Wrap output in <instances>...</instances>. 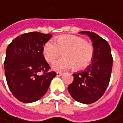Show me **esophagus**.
<instances>
[{"instance_id": "1", "label": "esophagus", "mask_w": 123, "mask_h": 123, "mask_svg": "<svg viewBox=\"0 0 123 123\" xmlns=\"http://www.w3.org/2000/svg\"><path fill=\"white\" fill-rule=\"evenodd\" d=\"M62 74H63V73H62V72H57V73H56L57 76H61Z\"/></svg>"}]
</instances>
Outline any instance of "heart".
Masks as SVG:
<instances>
[{
    "label": "heart",
    "mask_w": 123,
    "mask_h": 123,
    "mask_svg": "<svg viewBox=\"0 0 123 123\" xmlns=\"http://www.w3.org/2000/svg\"><path fill=\"white\" fill-rule=\"evenodd\" d=\"M62 53L63 58L56 62L53 69L61 71L74 67L80 70L87 67L93 59V45L85 38L76 35H62L56 37L54 43L47 41L43 46V54L45 60L53 63Z\"/></svg>",
    "instance_id": "obj_1"
}]
</instances>
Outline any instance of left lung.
I'll use <instances>...</instances> for the list:
<instances>
[{"mask_svg":"<svg viewBox=\"0 0 123 123\" xmlns=\"http://www.w3.org/2000/svg\"><path fill=\"white\" fill-rule=\"evenodd\" d=\"M93 42L94 54L92 64L82 72L73 74L74 80L68 87L72 97L84 104L93 103L104 94L107 88L112 70L113 58L107 40L98 35L83 31Z\"/></svg>","mask_w":123,"mask_h":123,"instance_id":"left-lung-1","label":"left lung"}]
</instances>
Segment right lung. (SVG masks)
<instances>
[{
    "label": "right lung",
    "instance_id": "right-lung-1",
    "mask_svg": "<svg viewBox=\"0 0 123 123\" xmlns=\"http://www.w3.org/2000/svg\"><path fill=\"white\" fill-rule=\"evenodd\" d=\"M52 35L30 32L18 36L7 48L4 62L5 73L10 91L18 100L33 103L47 92L51 80L56 76L49 72L43 49ZM43 72L42 75L38 73Z\"/></svg>",
    "mask_w": 123,
    "mask_h": 123
}]
</instances>
